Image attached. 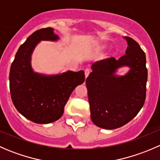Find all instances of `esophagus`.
<instances>
[{
	"instance_id": "esophagus-1",
	"label": "esophagus",
	"mask_w": 160,
	"mask_h": 160,
	"mask_svg": "<svg viewBox=\"0 0 160 160\" xmlns=\"http://www.w3.org/2000/svg\"><path fill=\"white\" fill-rule=\"evenodd\" d=\"M84 73H85V77H88V76H89V74L90 73V70H89V69H86V70H84Z\"/></svg>"
}]
</instances>
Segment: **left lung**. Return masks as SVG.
I'll return each instance as SVG.
<instances>
[{"instance_id": "8db88e82", "label": "left lung", "mask_w": 160, "mask_h": 160, "mask_svg": "<svg viewBox=\"0 0 160 160\" xmlns=\"http://www.w3.org/2000/svg\"><path fill=\"white\" fill-rule=\"evenodd\" d=\"M125 38L128 43L125 54L119 59L110 57L95 62L86 80L92 122L105 129L120 128L129 122L146 101V54L133 38ZM122 65L130 66V72L124 77L114 76L116 70Z\"/></svg>"}]
</instances>
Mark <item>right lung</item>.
Returning a JSON list of instances; mask_svg holds the SVG:
<instances>
[{
    "label": "right lung",
    "instance_id": "add662e5",
    "mask_svg": "<svg viewBox=\"0 0 160 160\" xmlns=\"http://www.w3.org/2000/svg\"><path fill=\"white\" fill-rule=\"evenodd\" d=\"M58 38L52 28L35 31L20 46L11 64L9 81L12 102L24 117L35 123L48 124L60 118L72 90L85 80L83 70L52 77L32 71L30 57L35 46L41 40L54 41Z\"/></svg>",
    "mask_w": 160,
    "mask_h": 160
}]
</instances>
